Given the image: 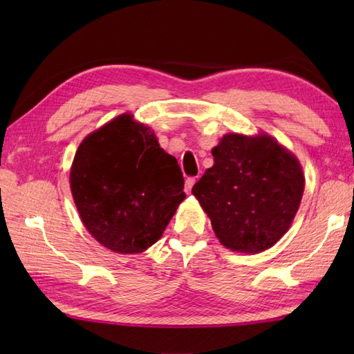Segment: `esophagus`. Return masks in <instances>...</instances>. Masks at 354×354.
<instances>
[{
	"instance_id": "1",
	"label": "esophagus",
	"mask_w": 354,
	"mask_h": 354,
	"mask_svg": "<svg viewBox=\"0 0 354 354\" xmlns=\"http://www.w3.org/2000/svg\"><path fill=\"white\" fill-rule=\"evenodd\" d=\"M194 183H196V178H194V176H190V178L185 179V192L187 193H192Z\"/></svg>"
}]
</instances>
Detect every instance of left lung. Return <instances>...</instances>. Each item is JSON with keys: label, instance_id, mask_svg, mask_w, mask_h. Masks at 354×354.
Listing matches in <instances>:
<instances>
[{"label": "left lung", "instance_id": "obj_1", "mask_svg": "<svg viewBox=\"0 0 354 354\" xmlns=\"http://www.w3.org/2000/svg\"><path fill=\"white\" fill-rule=\"evenodd\" d=\"M192 193L212 219L219 242L257 254L289 230L304 192L298 160L269 135L227 133Z\"/></svg>", "mask_w": 354, "mask_h": 354}]
</instances>
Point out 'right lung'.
Returning a JSON list of instances; mask_svg holds the SVG:
<instances>
[{
	"instance_id": "obj_1",
	"label": "right lung",
	"mask_w": 354,
	"mask_h": 354,
	"mask_svg": "<svg viewBox=\"0 0 354 354\" xmlns=\"http://www.w3.org/2000/svg\"><path fill=\"white\" fill-rule=\"evenodd\" d=\"M80 219L120 254L152 246L185 199L184 176L150 127L123 114L80 142L70 173Z\"/></svg>"
}]
</instances>
